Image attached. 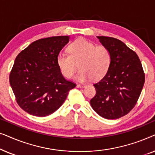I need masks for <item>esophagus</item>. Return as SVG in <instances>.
<instances>
[{"label":"esophagus","instance_id":"obj_1","mask_svg":"<svg viewBox=\"0 0 155 155\" xmlns=\"http://www.w3.org/2000/svg\"><path fill=\"white\" fill-rule=\"evenodd\" d=\"M76 87H77L78 88H83L85 86H84V84H77V85H76Z\"/></svg>","mask_w":155,"mask_h":155}]
</instances>
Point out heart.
I'll return each mask as SVG.
<instances>
[{"instance_id":"heart-1","label":"heart","mask_w":155,"mask_h":155,"mask_svg":"<svg viewBox=\"0 0 155 155\" xmlns=\"http://www.w3.org/2000/svg\"><path fill=\"white\" fill-rule=\"evenodd\" d=\"M69 55L60 53L56 58L58 67L63 76L71 78L79 64L80 71L75 79L80 82L99 80L104 77L111 63L109 49L97 46L84 38H79L68 47Z\"/></svg>"}]
</instances>
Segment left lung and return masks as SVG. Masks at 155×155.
I'll list each match as a JSON object with an SVG mask.
<instances>
[{
    "label": "left lung",
    "mask_w": 155,
    "mask_h": 155,
    "mask_svg": "<svg viewBox=\"0 0 155 155\" xmlns=\"http://www.w3.org/2000/svg\"><path fill=\"white\" fill-rule=\"evenodd\" d=\"M109 49L110 68L102 79L94 84L96 94L90 104L107 119H116L128 114L136 104L145 83V74L136 53L113 37H97Z\"/></svg>",
    "instance_id": "1"
}]
</instances>
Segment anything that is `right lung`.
Returning a JSON list of instances; mask_svg holds the SVG:
<instances>
[{"label": "right lung", "instance_id": "add662e5", "mask_svg": "<svg viewBox=\"0 0 155 155\" xmlns=\"http://www.w3.org/2000/svg\"><path fill=\"white\" fill-rule=\"evenodd\" d=\"M70 36L37 40L16 57L10 84L18 105L31 115L44 117L61 107L75 84L63 78L56 63Z\"/></svg>", "mask_w": 155, "mask_h": 155}]
</instances>
